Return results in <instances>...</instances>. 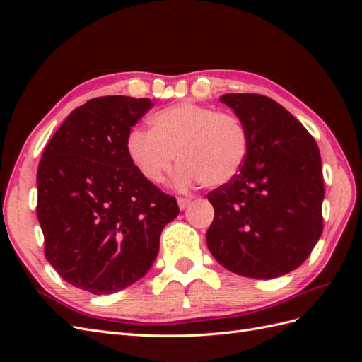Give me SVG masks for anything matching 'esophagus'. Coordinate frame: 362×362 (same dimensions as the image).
<instances>
[{"mask_svg": "<svg viewBox=\"0 0 362 362\" xmlns=\"http://www.w3.org/2000/svg\"><path fill=\"white\" fill-rule=\"evenodd\" d=\"M192 202L190 198H178V205H180V210H185V208L189 206V204Z\"/></svg>", "mask_w": 362, "mask_h": 362, "instance_id": "34e87169", "label": "esophagus"}]
</instances>
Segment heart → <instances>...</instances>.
Wrapping results in <instances>:
<instances>
[{"label":"heart","instance_id":"b5f03b06","mask_svg":"<svg viewBox=\"0 0 362 362\" xmlns=\"http://www.w3.org/2000/svg\"><path fill=\"white\" fill-rule=\"evenodd\" d=\"M149 125L151 129L133 128L127 136L128 157L149 182H163L178 157V187L196 182L221 187L246 161L247 129L234 113L178 103L156 112Z\"/></svg>","mask_w":362,"mask_h":362}]
</instances>
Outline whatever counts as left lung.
<instances>
[{"instance_id": "left-lung-1", "label": "left lung", "mask_w": 362, "mask_h": 362, "mask_svg": "<svg viewBox=\"0 0 362 362\" xmlns=\"http://www.w3.org/2000/svg\"><path fill=\"white\" fill-rule=\"evenodd\" d=\"M221 101L242 119L249 151L237 177L206 194L214 208L206 246L237 275L282 276L308 258L323 231L319 146L264 95L228 93Z\"/></svg>"}]
</instances>
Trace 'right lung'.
I'll return each mask as SVG.
<instances>
[{"mask_svg":"<svg viewBox=\"0 0 362 362\" xmlns=\"http://www.w3.org/2000/svg\"><path fill=\"white\" fill-rule=\"evenodd\" d=\"M154 107L148 98L100 96L76 107L37 168L45 257L71 286L112 294L146 275L177 199L141 177L127 136Z\"/></svg>","mask_w":362,"mask_h":362,"instance_id":"right-lung-1","label":"right lung"}]
</instances>
